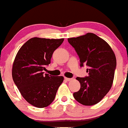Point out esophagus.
Segmentation results:
<instances>
[{
    "instance_id": "1",
    "label": "esophagus",
    "mask_w": 128,
    "mask_h": 128,
    "mask_svg": "<svg viewBox=\"0 0 128 128\" xmlns=\"http://www.w3.org/2000/svg\"><path fill=\"white\" fill-rule=\"evenodd\" d=\"M65 80H66V81H71V80H72V78H65Z\"/></svg>"
}]
</instances>
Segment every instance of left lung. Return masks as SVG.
Returning a JSON list of instances; mask_svg holds the SVG:
<instances>
[{
    "mask_svg": "<svg viewBox=\"0 0 128 128\" xmlns=\"http://www.w3.org/2000/svg\"><path fill=\"white\" fill-rule=\"evenodd\" d=\"M80 59V66H88L85 78H76L81 88L73 94L80 103L92 106L103 99L112 88L117 65L116 57L109 44L94 33L68 38Z\"/></svg>",
    "mask_w": 128,
    "mask_h": 128,
    "instance_id": "left-lung-1",
    "label": "left lung"
}]
</instances>
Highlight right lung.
I'll return each instance as SVG.
<instances>
[{"mask_svg":"<svg viewBox=\"0 0 128 128\" xmlns=\"http://www.w3.org/2000/svg\"><path fill=\"white\" fill-rule=\"evenodd\" d=\"M64 39L32 38L26 42L16 55L12 77L20 94L29 104L45 108L52 102L63 81V76L44 74L50 63L54 51Z\"/></svg>","mask_w":128,"mask_h":128,"instance_id":"obj_1","label":"right lung"}]
</instances>
